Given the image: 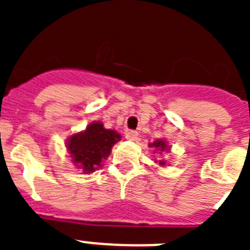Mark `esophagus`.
<instances>
[{"instance_id":"esophagus-1","label":"esophagus","mask_w":250,"mask_h":250,"mask_svg":"<svg viewBox=\"0 0 250 250\" xmlns=\"http://www.w3.org/2000/svg\"><path fill=\"white\" fill-rule=\"evenodd\" d=\"M138 131H135V130H129V131L126 132V139H129V140L131 141H135L138 140Z\"/></svg>"}]
</instances>
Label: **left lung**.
I'll use <instances>...</instances> for the list:
<instances>
[{
    "mask_svg": "<svg viewBox=\"0 0 250 250\" xmlns=\"http://www.w3.org/2000/svg\"><path fill=\"white\" fill-rule=\"evenodd\" d=\"M150 146L155 147V149L160 150V151H164V150H167V151H169V147H167V141L160 140V139H158V140H155V141H154V143H151V144H150ZM159 165H161V167H164L165 161L164 160H159Z\"/></svg>",
    "mask_w": 250,
    "mask_h": 250,
    "instance_id": "1",
    "label": "left lung"
}]
</instances>
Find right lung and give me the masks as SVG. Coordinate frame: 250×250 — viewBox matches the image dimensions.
Returning <instances> with one entry per match:
<instances>
[{
  "instance_id": "add662e5",
  "label": "right lung",
  "mask_w": 250,
  "mask_h": 250,
  "mask_svg": "<svg viewBox=\"0 0 250 250\" xmlns=\"http://www.w3.org/2000/svg\"><path fill=\"white\" fill-rule=\"evenodd\" d=\"M120 139L121 135L115 130L105 129L100 121H94L85 131L70 136L66 147L74 164L87 174L101 167V161L107 159L111 147Z\"/></svg>"
}]
</instances>
